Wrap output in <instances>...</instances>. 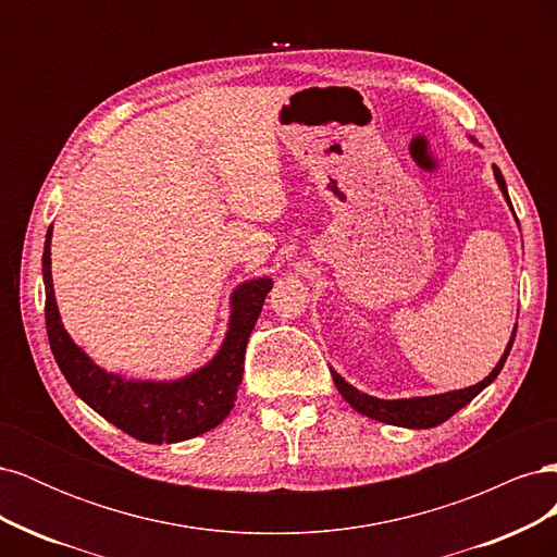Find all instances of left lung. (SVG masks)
Listing matches in <instances>:
<instances>
[{
    "label": "left lung",
    "instance_id": "1",
    "mask_svg": "<svg viewBox=\"0 0 557 557\" xmlns=\"http://www.w3.org/2000/svg\"><path fill=\"white\" fill-rule=\"evenodd\" d=\"M493 172H495V178H497V185H499L504 199H507V205L511 207L509 190H507V183H504L502 172L497 170V166H493ZM511 211H513V207H511ZM516 327H513V334H511V342H509L507 350H504V356L499 358V362H497V367L493 369V372L487 374L481 383L465 387V391H453V393L430 395V397H411V399H379V397L360 393L358 387H352L350 383H346L339 374L334 372V369H330V372H332L334 385L339 387L342 397L358 413H362L367 418L381 420V423H387V425H399V428H411V430H428V428L442 425L444 420H448L455 411H460L462 407H467V404L474 399L483 391V387H487L497 379V374L502 372V367H504V362H507L509 350L513 346Z\"/></svg>",
    "mask_w": 557,
    "mask_h": 557
}]
</instances>
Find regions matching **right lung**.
I'll return each mask as SVG.
<instances>
[{"label": "right lung", "mask_w": 557, "mask_h": 557, "mask_svg": "<svg viewBox=\"0 0 557 557\" xmlns=\"http://www.w3.org/2000/svg\"><path fill=\"white\" fill-rule=\"evenodd\" d=\"M50 237L44 246L46 330L60 372L72 391L109 423L146 444H176L221 425L232 411L244 374L248 336L256 327L272 278H252L237 285L230 299V330L215 358L178 381H127L104 372L66 334L50 276Z\"/></svg>", "instance_id": "right-lung-1"}]
</instances>
